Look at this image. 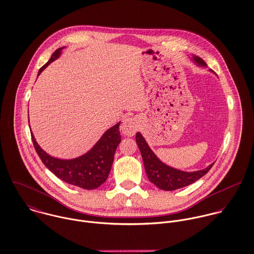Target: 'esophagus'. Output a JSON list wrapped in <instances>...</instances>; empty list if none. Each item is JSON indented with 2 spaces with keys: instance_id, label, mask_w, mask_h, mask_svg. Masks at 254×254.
<instances>
[{
  "instance_id": "1",
  "label": "esophagus",
  "mask_w": 254,
  "mask_h": 254,
  "mask_svg": "<svg viewBox=\"0 0 254 254\" xmlns=\"http://www.w3.org/2000/svg\"><path fill=\"white\" fill-rule=\"evenodd\" d=\"M138 127H139V124H138V120L136 118L126 117L122 121L120 130L122 131V133L124 135L132 137L135 135L136 131L138 130Z\"/></svg>"
}]
</instances>
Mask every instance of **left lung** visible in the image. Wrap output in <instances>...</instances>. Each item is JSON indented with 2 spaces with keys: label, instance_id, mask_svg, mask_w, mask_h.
Wrapping results in <instances>:
<instances>
[{
  "label": "left lung",
  "instance_id": "left-lung-1",
  "mask_svg": "<svg viewBox=\"0 0 254 254\" xmlns=\"http://www.w3.org/2000/svg\"><path fill=\"white\" fill-rule=\"evenodd\" d=\"M192 60L198 67L207 66V64L198 56H193ZM136 142L140 149L149 180L162 190L172 191L188 186L204 176L214 165L213 163L206 169L196 171H184L174 169L163 163L157 157L140 132L136 134Z\"/></svg>",
  "mask_w": 254,
  "mask_h": 254
}]
</instances>
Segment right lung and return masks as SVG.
Returning <instances> with one entry per match:
<instances>
[{
    "label": "right lung",
    "instance_id": "1",
    "mask_svg": "<svg viewBox=\"0 0 254 254\" xmlns=\"http://www.w3.org/2000/svg\"><path fill=\"white\" fill-rule=\"evenodd\" d=\"M64 48L65 46L57 49L52 54L49 61L39 69L37 77L47 66L60 57ZM119 125L120 122L106 130L88 152L71 160L51 157L37 144L32 131L30 133L35 151L47 169L69 184L91 190L100 186L108 177L115 151L121 142Z\"/></svg>",
    "mask_w": 254,
    "mask_h": 254
}]
</instances>
